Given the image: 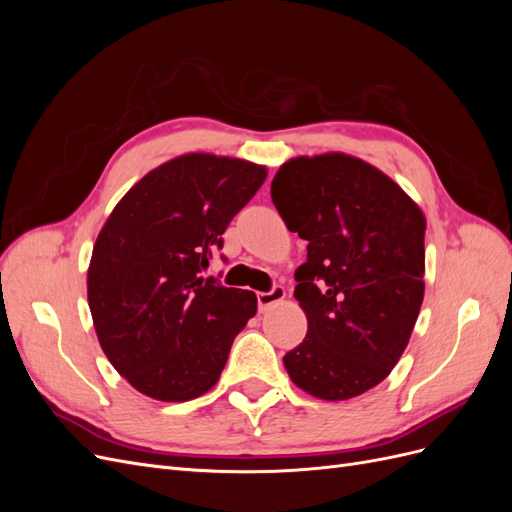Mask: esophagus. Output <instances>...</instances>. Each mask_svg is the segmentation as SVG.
I'll list each match as a JSON object with an SVG mask.
<instances>
[{
    "instance_id": "esophagus-1",
    "label": "esophagus",
    "mask_w": 512,
    "mask_h": 512,
    "mask_svg": "<svg viewBox=\"0 0 512 512\" xmlns=\"http://www.w3.org/2000/svg\"><path fill=\"white\" fill-rule=\"evenodd\" d=\"M284 297H286L284 286H273L269 292H258V307H260V312H265V309H269L271 305L280 303Z\"/></svg>"
}]
</instances>
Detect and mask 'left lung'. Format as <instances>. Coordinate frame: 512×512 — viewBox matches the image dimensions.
I'll use <instances>...</instances> for the list:
<instances>
[{
	"mask_svg": "<svg viewBox=\"0 0 512 512\" xmlns=\"http://www.w3.org/2000/svg\"><path fill=\"white\" fill-rule=\"evenodd\" d=\"M271 198L307 241L294 299L303 344L284 356L290 380L324 401L374 389L404 354L425 294V213L376 166L348 153L284 162Z\"/></svg>",
	"mask_w": 512,
	"mask_h": 512,
	"instance_id": "left-lung-1",
	"label": "left lung"
}]
</instances>
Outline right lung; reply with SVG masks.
<instances>
[{
	"instance_id": "1",
	"label": "right lung",
	"mask_w": 512,
	"mask_h": 512,
	"mask_svg": "<svg viewBox=\"0 0 512 512\" xmlns=\"http://www.w3.org/2000/svg\"><path fill=\"white\" fill-rule=\"evenodd\" d=\"M267 166L185 153L136 181L108 215L87 269V301L106 359L138 393L190 401L220 380L256 294L198 273Z\"/></svg>"
}]
</instances>
